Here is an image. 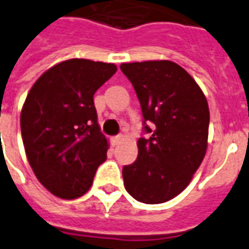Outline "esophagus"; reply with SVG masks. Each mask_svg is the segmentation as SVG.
I'll return each instance as SVG.
<instances>
[{"instance_id": "34e87169", "label": "esophagus", "mask_w": 249, "mask_h": 249, "mask_svg": "<svg viewBox=\"0 0 249 249\" xmlns=\"http://www.w3.org/2000/svg\"><path fill=\"white\" fill-rule=\"evenodd\" d=\"M123 140L122 135H118V136H114V138L111 139V142H113V145H118L119 142Z\"/></svg>"}]
</instances>
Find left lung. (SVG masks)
Wrapping results in <instances>:
<instances>
[{
	"instance_id": "1",
	"label": "left lung",
	"mask_w": 249,
	"mask_h": 249,
	"mask_svg": "<svg viewBox=\"0 0 249 249\" xmlns=\"http://www.w3.org/2000/svg\"><path fill=\"white\" fill-rule=\"evenodd\" d=\"M142 107L151 138L138 140V159L123 167L127 192L145 204L166 203L194 178L208 148L209 107L183 67L167 59L122 63Z\"/></svg>"
}]
</instances>
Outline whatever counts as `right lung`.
I'll use <instances>...</instances> for the list:
<instances>
[{
  "label": "right lung",
  "instance_id": "add662e5",
  "mask_svg": "<svg viewBox=\"0 0 249 249\" xmlns=\"http://www.w3.org/2000/svg\"><path fill=\"white\" fill-rule=\"evenodd\" d=\"M114 63L71 58L44 72L27 94L20 130L36 178L59 198L80 197L107 160L93 94L115 74Z\"/></svg>",
  "mask_w": 249,
  "mask_h": 249
}]
</instances>
